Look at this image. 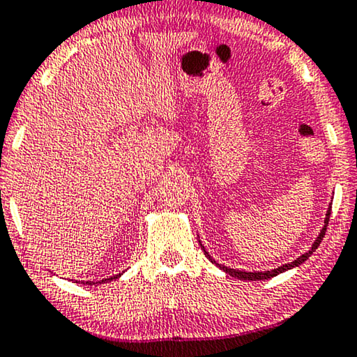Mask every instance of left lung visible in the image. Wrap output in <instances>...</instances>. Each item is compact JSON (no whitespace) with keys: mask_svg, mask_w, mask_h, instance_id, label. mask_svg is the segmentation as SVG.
Returning a JSON list of instances; mask_svg holds the SVG:
<instances>
[{"mask_svg":"<svg viewBox=\"0 0 357 357\" xmlns=\"http://www.w3.org/2000/svg\"><path fill=\"white\" fill-rule=\"evenodd\" d=\"M330 212H331V207H328V210H327V215H325V222H324L325 225H324V228L320 229V233H319V236H317V239L314 241L312 248H310V249L307 250V252L303 254V255H301V257H298V259H296V260H293V262H289V264H284V265H281V267H278V268L267 270V272H244V270H236V268L225 267V265L218 264L217 260H215V259L212 257V255H210V254L207 252V249L204 248L202 243H200V239H199V243H200V248H202V250H204V254L207 255L210 262L217 265V267H218L220 270H223L225 273L231 275V277H234V278H239V280H249V281H257V280H268V278H273V277H277V275H280V273L286 272V270H291V268H294V267H299L301 264L305 262V260H307V259L310 257V255H312V254L315 252V249H317L319 245H320V243H322V239H324V236H325V231H327V227H328V220H330Z\"/></svg>","mask_w":357,"mask_h":357,"instance_id":"1","label":"left lung"}]
</instances>
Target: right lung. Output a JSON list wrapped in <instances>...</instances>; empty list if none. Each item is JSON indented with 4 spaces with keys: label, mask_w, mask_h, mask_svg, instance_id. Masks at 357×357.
Masks as SVG:
<instances>
[{
    "label": "right lung",
    "mask_w": 357,
    "mask_h": 357,
    "mask_svg": "<svg viewBox=\"0 0 357 357\" xmlns=\"http://www.w3.org/2000/svg\"><path fill=\"white\" fill-rule=\"evenodd\" d=\"M121 277V273H118V275H113V277H109V278H105V280H100V281H79V283H84V284H102V283H108V281H112V280H116V278H119ZM77 283V281H76Z\"/></svg>",
    "instance_id": "add662e5"
}]
</instances>
